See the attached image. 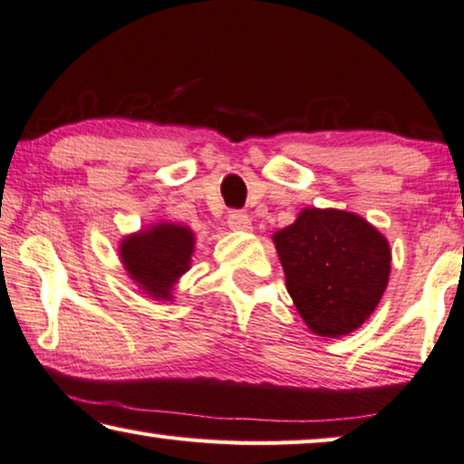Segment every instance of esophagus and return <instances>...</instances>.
<instances>
[{
	"label": "esophagus",
	"instance_id": "34e87169",
	"mask_svg": "<svg viewBox=\"0 0 464 464\" xmlns=\"http://www.w3.org/2000/svg\"><path fill=\"white\" fill-rule=\"evenodd\" d=\"M227 226H230V230L234 232L253 230V222H250V218L246 214H242V211H232V214L227 216Z\"/></svg>",
	"mask_w": 464,
	"mask_h": 464
}]
</instances>
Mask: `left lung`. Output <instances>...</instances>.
Segmentation results:
<instances>
[{
  "instance_id": "left-lung-1",
  "label": "left lung",
  "mask_w": 464,
  "mask_h": 464,
  "mask_svg": "<svg viewBox=\"0 0 464 464\" xmlns=\"http://www.w3.org/2000/svg\"><path fill=\"white\" fill-rule=\"evenodd\" d=\"M273 242L295 310L321 337L360 329L389 285V240L353 211L304 208Z\"/></svg>"
}]
</instances>
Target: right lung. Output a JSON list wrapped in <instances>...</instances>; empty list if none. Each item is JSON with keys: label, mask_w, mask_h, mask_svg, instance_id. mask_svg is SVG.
Here are the masks:
<instances>
[{"label": "right lung", "mask_w": 464, "mask_h": 464, "mask_svg": "<svg viewBox=\"0 0 464 464\" xmlns=\"http://www.w3.org/2000/svg\"><path fill=\"white\" fill-rule=\"evenodd\" d=\"M195 253V232L191 227L156 222L127 234L119 245L121 263L129 279L148 298L170 302L179 279L191 269Z\"/></svg>", "instance_id": "right-lung-1"}]
</instances>
